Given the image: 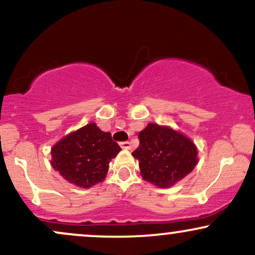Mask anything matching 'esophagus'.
<instances>
[{
    "label": "esophagus",
    "mask_w": 255,
    "mask_h": 255,
    "mask_svg": "<svg viewBox=\"0 0 255 255\" xmlns=\"http://www.w3.org/2000/svg\"><path fill=\"white\" fill-rule=\"evenodd\" d=\"M120 146H121L124 150H129L130 148V142L129 141H122L120 142Z\"/></svg>",
    "instance_id": "34e87169"
}]
</instances>
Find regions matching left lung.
Segmentation results:
<instances>
[{
	"label": "left lung",
	"instance_id": "left-lung-1",
	"mask_svg": "<svg viewBox=\"0 0 255 255\" xmlns=\"http://www.w3.org/2000/svg\"><path fill=\"white\" fill-rule=\"evenodd\" d=\"M140 144L133 152L145 181L168 188L192 172L198 163L197 146L180 131L148 124L139 133Z\"/></svg>",
	"mask_w": 255,
	"mask_h": 255
}]
</instances>
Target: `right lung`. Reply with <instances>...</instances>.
I'll return each instance as SVG.
<instances>
[{
  "label": "right lung",
  "mask_w": 255,
  "mask_h": 255,
  "mask_svg": "<svg viewBox=\"0 0 255 255\" xmlns=\"http://www.w3.org/2000/svg\"><path fill=\"white\" fill-rule=\"evenodd\" d=\"M120 151L109 131L90 124L52 146L51 165L69 183L90 188L104 180L110 160Z\"/></svg>",
  "instance_id": "right-lung-1"
}]
</instances>
